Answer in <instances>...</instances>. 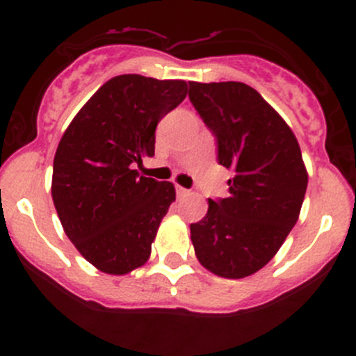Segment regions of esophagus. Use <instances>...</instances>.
I'll list each match as a JSON object with an SVG mask.
<instances>
[{"label":"esophagus","instance_id":"34e87169","mask_svg":"<svg viewBox=\"0 0 356 356\" xmlns=\"http://www.w3.org/2000/svg\"><path fill=\"white\" fill-rule=\"evenodd\" d=\"M175 193H177V196H186L189 191L186 188H181V186H175Z\"/></svg>","mask_w":356,"mask_h":356}]
</instances>
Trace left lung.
<instances>
[{"label":"left lung","instance_id":"1","mask_svg":"<svg viewBox=\"0 0 356 356\" xmlns=\"http://www.w3.org/2000/svg\"><path fill=\"white\" fill-rule=\"evenodd\" d=\"M189 99L217 139V160L231 168L229 196L208 200L191 224L200 264L241 279L268 264L300 217L308 175L289 125L243 82H189Z\"/></svg>","mask_w":356,"mask_h":356}]
</instances>
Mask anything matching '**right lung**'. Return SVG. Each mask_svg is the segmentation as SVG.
<instances>
[{
    "label": "right lung",
    "instance_id": "add662e5",
    "mask_svg": "<svg viewBox=\"0 0 356 356\" xmlns=\"http://www.w3.org/2000/svg\"><path fill=\"white\" fill-rule=\"evenodd\" d=\"M186 95V81L117 75L89 98L60 139L51 182L56 213L79 253L105 274H127L152 254L175 189L139 175L134 165L155 155L158 122Z\"/></svg>",
    "mask_w": 356,
    "mask_h": 356
}]
</instances>
